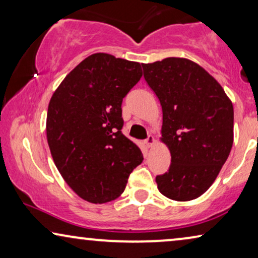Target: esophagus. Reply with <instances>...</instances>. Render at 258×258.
Wrapping results in <instances>:
<instances>
[{
  "label": "esophagus",
  "mask_w": 258,
  "mask_h": 258,
  "mask_svg": "<svg viewBox=\"0 0 258 258\" xmlns=\"http://www.w3.org/2000/svg\"><path fill=\"white\" fill-rule=\"evenodd\" d=\"M154 142H155V139H154L153 135H149L147 137V140L144 141V143H146L147 147H151L154 144Z\"/></svg>",
  "instance_id": "obj_1"
}]
</instances>
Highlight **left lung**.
Listing matches in <instances>:
<instances>
[{"label": "left lung", "mask_w": 258, "mask_h": 258, "mask_svg": "<svg viewBox=\"0 0 258 258\" xmlns=\"http://www.w3.org/2000/svg\"><path fill=\"white\" fill-rule=\"evenodd\" d=\"M142 67L161 103L162 141L171 154L169 170L156 176L157 188L174 201L197 199L230 154L234 108L220 83L195 62L168 57Z\"/></svg>", "instance_id": "obj_1"}]
</instances>
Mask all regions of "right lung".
<instances>
[{
  "mask_svg": "<svg viewBox=\"0 0 258 258\" xmlns=\"http://www.w3.org/2000/svg\"><path fill=\"white\" fill-rule=\"evenodd\" d=\"M142 77L137 62L98 52L72 70L52 95L47 140L59 174L80 197L105 203L124 191L143 161L122 134V102Z\"/></svg>",
  "mask_w": 258,
  "mask_h": 258,
  "instance_id": "add662e5",
  "label": "right lung"
}]
</instances>
